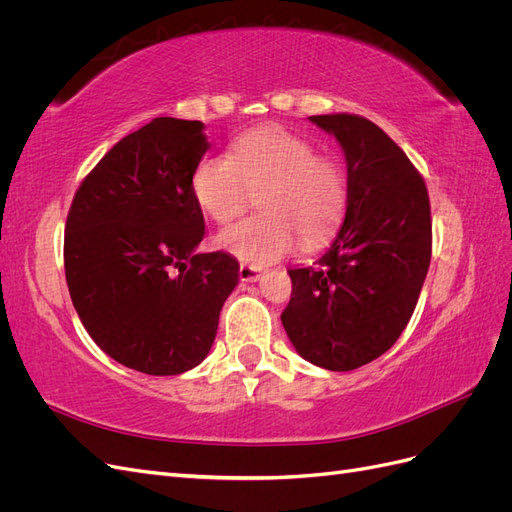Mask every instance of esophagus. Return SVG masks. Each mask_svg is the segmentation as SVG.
Masks as SVG:
<instances>
[{"mask_svg":"<svg viewBox=\"0 0 512 512\" xmlns=\"http://www.w3.org/2000/svg\"><path fill=\"white\" fill-rule=\"evenodd\" d=\"M260 275H262L260 267H254V265H241L239 267V280L241 282H258Z\"/></svg>","mask_w":512,"mask_h":512,"instance_id":"esophagus-1","label":"esophagus"}]
</instances>
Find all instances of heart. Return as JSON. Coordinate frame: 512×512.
Wrapping results in <instances>:
<instances>
[{
  "instance_id": "obj_1",
  "label": "heart",
  "mask_w": 512,
  "mask_h": 512,
  "mask_svg": "<svg viewBox=\"0 0 512 512\" xmlns=\"http://www.w3.org/2000/svg\"><path fill=\"white\" fill-rule=\"evenodd\" d=\"M198 209L218 224L235 220L258 194L254 218L218 232L215 245L245 265H267L297 247H314L342 222L348 183L335 160L316 156L307 138L282 128L243 132L230 156L207 153L192 173Z\"/></svg>"
}]
</instances>
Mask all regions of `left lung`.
Here are the masks:
<instances>
[{
    "label": "left lung",
    "instance_id": "left-lung-1",
    "mask_svg": "<svg viewBox=\"0 0 512 512\" xmlns=\"http://www.w3.org/2000/svg\"><path fill=\"white\" fill-rule=\"evenodd\" d=\"M346 158L344 224L314 267L288 269L282 324L305 361L350 371L389 350L406 329L431 260L423 177L376 123L359 115L309 117Z\"/></svg>",
    "mask_w": 512,
    "mask_h": 512
}]
</instances>
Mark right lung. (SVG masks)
I'll return each instance as SVG.
<instances>
[{"instance_id":"obj_1","label":"right lung","mask_w":512,"mask_h":512,"mask_svg":"<svg viewBox=\"0 0 512 512\" xmlns=\"http://www.w3.org/2000/svg\"><path fill=\"white\" fill-rule=\"evenodd\" d=\"M205 123L156 117L106 153L66 222V282L91 339L130 369L183 374L209 354L239 262L196 252L205 218L192 173Z\"/></svg>"}]
</instances>
